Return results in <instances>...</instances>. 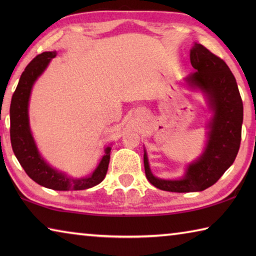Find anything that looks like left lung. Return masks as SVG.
I'll return each instance as SVG.
<instances>
[{
	"label": "left lung",
	"instance_id": "8db88e82",
	"mask_svg": "<svg viewBox=\"0 0 256 256\" xmlns=\"http://www.w3.org/2000/svg\"><path fill=\"white\" fill-rule=\"evenodd\" d=\"M190 60L196 72L186 81L206 94L214 115L209 125V140L204 152L198 162L190 164L182 180H166L154 177L144 154L146 180L157 188L168 192H198L210 188L235 162L240 146L242 102L230 68L222 58L201 44L193 46Z\"/></svg>",
	"mask_w": 256,
	"mask_h": 256
}]
</instances>
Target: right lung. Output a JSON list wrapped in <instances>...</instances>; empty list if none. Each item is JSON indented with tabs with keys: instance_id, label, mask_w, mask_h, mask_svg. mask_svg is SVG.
<instances>
[{
	"instance_id": "right-lung-1",
	"label": "right lung",
	"mask_w": 256,
	"mask_h": 256,
	"mask_svg": "<svg viewBox=\"0 0 256 256\" xmlns=\"http://www.w3.org/2000/svg\"><path fill=\"white\" fill-rule=\"evenodd\" d=\"M56 52H44L37 55L20 76L19 84L14 92L10 106V138L16 159L32 180L44 188L56 190H80L90 188L105 178L110 159V148L102 158L96 170L90 177L74 180L53 170L38 154L29 128L28 102L34 82L40 76Z\"/></svg>"
}]
</instances>
